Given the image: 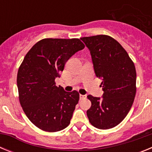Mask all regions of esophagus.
<instances>
[{
    "instance_id": "esophagus-1",
    "label": "esophagus",
    "mask_w": 152,
    "mask_h": 152,
    "mask_svg": "<svg viewBox=\"0 0 152 152\" xmlns=\"http://www.w3.org/2000/svg\"><path fill=\"white\" fill-rule=\"evenodd\" d=\"M86 97H87V95L80 94V100H84V99H85Z\"/></svg>"
}]
</instances>
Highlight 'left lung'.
I'll list each match as a JSON object with an SVG mask.
<instances>
[{
    "mask_svg": "<svg viewBox=\"0 0 152 152\" xmlns=\"http://www.w3.org/2000/svg\"><path fill=\"white\" fill-rule=\"evenodd\" d=\"M91 52L96 76L102 79L103 97L88 95L91 107L87 115L92 126L109 129L123 121L136 93L133 61L120 44L107 35L80 38Z\"/></svg>",
    "mask_w": 152,
    "mask_h": 152,
    "instance_id": "left-lung-1",
    "label": "left lung"
}]
</instances>
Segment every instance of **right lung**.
<instances>
[{"mask_svg":"<svg viewBox=\"0 0 152 152\" xmlns=\"http://www.w3.org/2000/svg\"><path fill=\"white\" fill-rule=\"evenodd\" d=\"M84 47L79 39H43L24 57L17 73L19 100L28 119L40 129L55 132L69 125L79 93L66 92L55 79Z\"/></svg>","mask_w":152,"mask_h":152,"instance_id":"obj_1","label":"right lung"}]
</instances>
